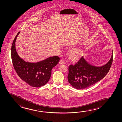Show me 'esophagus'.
<instances>
[{
  "label": "esophagus",
  "mask_w": 122,
  "mask_h": 122,
  "mask_svg": "<svg viewBox=\"0 0 122 122\" xmlns=\"http://www.w3.org/2000/svg\"><path fill=\"white\" fill-rule=\"evenodd\" d=\"M59 64H65V61H64V60L61 59V60H60V61H59Z\"/></svg>",
  "instance_id": "1"
}]
</instances>
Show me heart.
I'll return each instance as SVG.
<instances>
[{
    "mask_svg": "<svg viewBox=\"0 0 122 122\" xmlns=\"http://www.w3.org/2000/svg\"><path fill=\"white\" fill-rule=\"evenodd\" d=\"M83 52V49L81 47H76L71 49L68 53V56L71 60L78 59Z\"/></svg>",
    "mask_w": 122,
    "mask_h": 122,
    "instance_id": "b5f03b06",
    "label": "heart"
}]
</instances>
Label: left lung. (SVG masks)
Listing matches in <instances>:
<instances>
[{"instance_id": "1", "label": "left lung", "mask_w": 122, "mask_h": 122, "mask_svg": "<svg viewBox=\"0 0 122 122\" xmlns=\"http://www.w3.org/2000/svg\"><path fill=\"white\" fill-rule=\"evenodd\" d=\"M113 61V53L107 63L96 66L87 62L83 56L74 64L69 66L68 80L73 87L76 89H85L101 80L110 69Z\"/></svg>"}]
</instances>
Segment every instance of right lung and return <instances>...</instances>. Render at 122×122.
Returning <instances> with one entry per match:
<instances>
[{"label":"right lung","mask_w":122,"mask_h":122,"mask_svg":"<svg viewBox=\"0 0 122 122\" xmlns=\"http://www.w3.org/2000/svg\"><path fill=\"white\" fill-rule=\"evenodd\" d=\"M20 33L18 32L11 47V58L14 69L20 78L34 87H40L48 82L51 70L58 63L60 58L57 56L50 57L36 63L26 62L20 58L15 49V41Z\"/></svg>","instance_id":"right-lung-1"}]
</instances>
